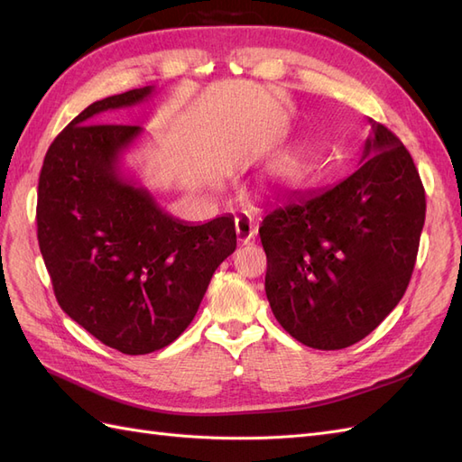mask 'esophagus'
<instances>
[{"label": "esophagus", "mask_w": 462, "mask_h": 462, "mask_svg": "<svg viewBox=\"0 0 462 462\" xmlns=\"http://www.w3.org/2000/svg\"><path fill=\"white\" fill-rule=\"evenodd\" d=\"M235 231H236V241H239L241 245H246L250 239H254L258 226H256L254 217L239 216L235 219Z\"/></svg>", "instance_id": "esophagus-1"}]
</instances>
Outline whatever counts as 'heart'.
Instances as JSON below:
<instances>
[{"instance_id":"1","label":"heart","mask_w":462,"mask_h":462,"mask_svg":"<svg viewBox=\"0 0 462 462\" xmlns=\"http://www.w3.org/2000/svg\"><path fill=\"white\" fill-rule=\"evenodd\" d=\"M304 177L302 163L297 158H287L282 163H277V167L272 173L273 185L279 189H295Z\"/></svg>"}]
</instances>
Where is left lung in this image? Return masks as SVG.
Here are the masks:
<instances>
[{
	"label": "left lung",
	"instance_id": "obj_1",
	"mask_svg": "<svg viewBox=\"0 0 462 462\" xmlns=\"http://www.w3.org/2000/svg\"><path fill=\"white\" fill-rule=\"evenodd\" d=\"M362 163L341 183L291 192L260 226L265 295L306 346L337 351L365 339L409 287L426 192L409 150L370 119Z\"/></svg>",
	"mask_w": 462,
	"mask_h": 462
}]
</instances>
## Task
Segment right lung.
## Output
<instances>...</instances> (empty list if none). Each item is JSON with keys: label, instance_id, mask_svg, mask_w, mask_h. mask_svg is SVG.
Instances as JSON below:
<instances>
[{"label": "right lung", "instance_id": "add662e5", "mask_svg": "<svg viewBox=\"0 0 462 462\" xmlns=\"http://www.w3.org/2000/svg\"><path fill=\"white\" fill-rule=\"evenodd\" d=\"M153 87L104 97L48 148L38 180V245L63 312L123 355L173 343L197 316L217 265L236 248L233 216L175 219L121 170L134 125H94Z\"/></svg>", "mask_w": 462, "mask_h": 462}]
</instances>
